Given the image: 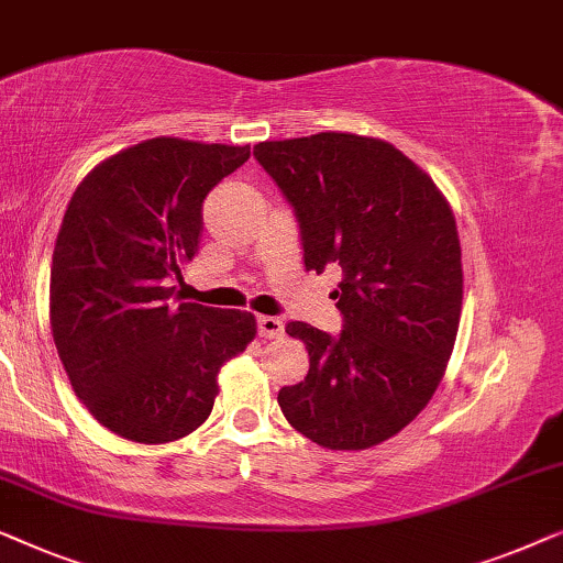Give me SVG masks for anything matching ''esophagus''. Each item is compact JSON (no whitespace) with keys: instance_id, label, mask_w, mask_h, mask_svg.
I'll return each instance as SVG.
<instances>
[{"instance_id":"34e87169","label":"esophagus","mask_w":563,"mask_h":563,"mask_svg":"<svg viewBox=\"0 0 563 563\" xmlns=\"http://www.w3.org/2000/svg\"><path fill=\"white\" fill-rule=\"evenodd\" d=\"M257 331L265 339H280L283 336V321L278 316H257Z\"/></svg>"}]
</instances>
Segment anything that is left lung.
<instances>
[{
    "label": "left lung",
    "mask_w": 563,
    "mask_h": 563,
    "mask_svg": "<svg viewBox=\"0 0 563 563\" xmlns=\"http://www.w3.org/2000/svg\"><path fill=\"white\" fill-rule=\"evenodd\" d=\"M296 209L306 271L342 267L344 331H285L308 350V375L283 387V416L334 451L377 446L437 393L454 350L464 273L454 211L429 173L390 142L352 132L255 145Z\"/></svg>",
    "instance_id": "left-lung-1"
}]
</instances>
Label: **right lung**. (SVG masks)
<instances>
[{"label":"right lung","mask_w":563,"mask_h":563,"mask_svg":"<svg viewBox=\"0 0 563 563\" xmlns=\"http://www.w3.org/2000/svg\"><path fill=\"white\" fill-rule=\"evenodd\" d=\"M250 145L153 137L99 163L70 196L51 267V329L89 413L137 443L184 439L209 418L219 369L255 316L173 303L199 252L203 199Z\"/></svg>","instance_id":"right-lung-1"}]
</instances>
